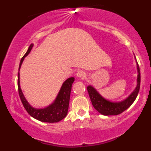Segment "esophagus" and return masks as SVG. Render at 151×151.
<instances>
[{"mask_svg":"<svg viewBox=\"0 0 151 151\" xmlns=\"http://www.w3.org/2000/svg\"><path fill=\"white\" fill-rule=\"evenodd\" d=\"M86 74L85 73V72L82 70H79L77 72V77L79 78H81V79H84L86 77Z\"/></svg>","mask_w":151,"mask_h":151,"instance_id":"obj_1","label":"esophagus"}]
</instances>
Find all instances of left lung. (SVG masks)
Returning <instances> with one entry per match:
<instances>
[{"mask_svg": "<svg viewBox=\"0 0 151 151\" xmlns=\"http://www.w3.org/2000/svg\"><path fill=\"white\" fill-rule=\"evenodd\" d=\"M137 69H138V79H137V86L136 89L133 91L132 93L124 101L119 102V103H112L105 99H104L101 95L99 93L96 89L92 86H89L87 87V91L89 93L90 99L92 103L93 106L96 110H97L100 114L105 116L110 115H118L122 113L123 111L126 110L133 103L140 89V84H141V72H140L139 66L137 62Z\"/></svg>", "mask_w": 151, "mask_h": 151, "instance_id": "left-lung-1", "label": "left lung"}]
</instances>
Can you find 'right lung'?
<instances>
[{"mask_svg":"<svg viewBox=\"0 0 151 151\" xmlns=\"http://www.w3.org/2000/svg\"><path fill=\"white\" fill-rule=\"evenodd\" d=\"M32 46H33V45L31 44L28 50H27V52L22 58L20 62V65H19V70L21 67L24 58L30 53ZM18 76V89L19 96H20V100H21L24 108L25 109L27 113L30 114L31 116L35 118L37 120L42 121V122L55 123L62 120L67 116L69 108V103H70L72 85L74 81V77L69 78L63 83L61 89H60V92H59L58 96H57L56 99L53 104H52L49 106L45 109H37L32 108L26 101L20 86V73H19V72Z\"/></svg>","mask_w":151,"mask_h":151,"instance_id":"1","label":"right lung"}]
</instances>
